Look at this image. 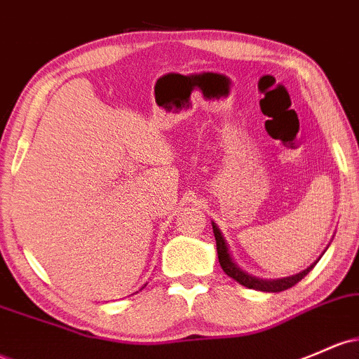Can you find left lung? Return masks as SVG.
Wrapping results in <instances>:
<instances>
[{"mask_svg": "<svg viewBox=\"0 0 359 359\" xmlns=\"http://www.w3.org/2000/svg\"><path fill=\"white\" fill-rule=\"evenodd\" d=\"M211 224H212V233H215V238H216V250H218V259H219V264H222V269L228 276H230V278H233L235 281L240 283V285L245 286V288L266 291V293H278V291H285V290L291 288V286L297 285L298 281H302V279L313 269L315 264L320 261V257L324 255V252L329 249V245H330L329 243V245L325 247V250L322 252L320 257H318L315 262L310 264L306 269L300 271V273H297L293 276H286V278H279V279H262V278H257V276H252L249 273H245V271L240 269L237 264H235L233 259H231L230 249H228V243H226V240H224L222 231H219L218 224H216L215 222H211Z\"/></svg>", "mask_w": 359, "mask_h": 359, "instance_id": "obj_1", "label": "left lung"}]
</instances>
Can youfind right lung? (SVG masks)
Listing matches in <instances>:
<instances>
[{
    "mask_svg": "<svg viewBox=\"0 0 359 359\" xmlns=\"http://www.w3.org/2000/svg\"><path fill=\"white\" fill-rule=\"evenodd\" d=\"M143 288H144V286H143Z\"/></svg>",
    "mask_w": 359,
    "mask_h": 359,
    "instance_id": "obj_1",
    "label": "right lung"
}]
</instances>
